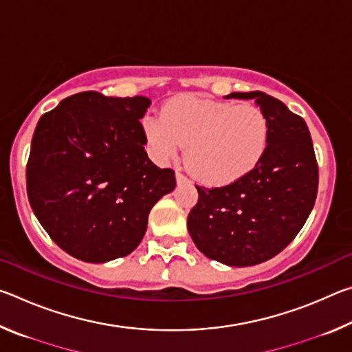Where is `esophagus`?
Instances as JSON below:
<instances>
[{"instance_id":"1","label":"esophagus","mask_w":352,"mask_h":352,"mask_svg":"<svg viewBox=\"0 0 352 352\" xmlns=\"http://www.w3.org/2000/svg\"><path fill=\"white\" fill-rule=\"evenodd\" d=\"M175 180H177V184H183V183H188L189 178L186 175H183L182 172H177L175 174Z\"/></svg>"}]
</instances>
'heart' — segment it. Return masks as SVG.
Wrapping results in <instances>:
<instances>
[{
	"label": "heart",
	"mask_w": 352,
	"mask_h": 352,
	"mask_svg": "<svg viewBox=\"0 0 352 352\" xmlns=\"http://www.w3.org/2000/svg\"><path fill=\"white\" fill-rule=\"evenodd\" d=\"M141 130L158 163H168L186 144L189 169L212 186H226L252 174L270 140V122L259 107L195 94L166 100L160 116L142 119Z\"/></svg>",
	"instance_id": "obj_1"
}]
</instances>
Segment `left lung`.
<instances>
[{
    "mask_svg": "<svg viewBox=\"0 0 352 352\" xmlns=\"http://www.w3.org/2000/svg\"><path fill=\"white\" fill-rule=\"evenodd\" d=\"M254 99L270 122L269 147L256 169L222 188H200L188 231L206 258L230 267L269 261L289 245L311 214L318 166L305 119L262 91L231 93Z\"/></svg>",
    "mask_w": 352,
    "mask_h": 352,
    "instance_id": "left-lung-1",
    "label": "left lung"
}]
</instances>
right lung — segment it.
Segmentation results:
<instances>
[{
    "label": "right lung",
    "mask_w": 352,
    "mask_h": 352,
    "mask_svg": "<svg viewBox=\"0 0 352 352\" xmlns=\"http://www.w3.org/2000/svg\"><path fill=\"white\" fill-rule=\"evenodd\" d=\"M151 99L83 91L45 113L26 169L35 217L63 252L102 264L140 245L152 206L175 188L144 151Z\"/></svg>",
    "instance_id": "1"
}]
</instances>
